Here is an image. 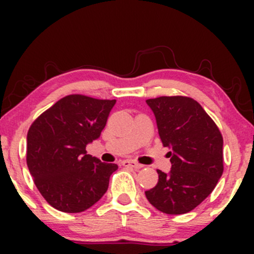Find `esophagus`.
Masks as SVG:
<instances>
[{"mask_svg": "<svg viewBox=\"0 0 254 254\" xmlns=\"http://www.w3.org/2000/svg\"><path fill=\"white\" fill-rule=\"evenodd\" d=\"M123 166H125V167H132L135 168V170H139V168L143 167V165L138 164V162H135V161H131V160H124Z\"/></svg>", "mask_w": 254, "mask_h": 254, "instance_id": "1", "label": "esophagus"}]
</instances>
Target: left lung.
Here are the masks:
<instances>
[{
    "label": "left lung",
    "instance_id": "8db88e82",
    "mask_svg": "<svg viewBox=\"0 0 254 254\" xmlns=\"http://www.w3.org/2000/svg\"><path fill=\"white\" fill-rule=\"evenodd\" d=\"M172 168L157 171L155 188L145 197L157 210L186 214L211 193L223 173V138L203 107L188 97L148 99Z\"/></svg>",
    "mask_w": 254,
    "mask_h": 254
}]
</instances>
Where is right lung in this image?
I'll return each instance as SVG.
<instances>
[{"label":"right lung","mask_w":254,"mask_h":254,"mask_svg":"<svg viewBox=\"0 0 254 254\" xmlns=\"http://www.w3.org/2000/svg\"><path fill=\"white\" fill-rule=\"evenodd\" d=\"M116 100L72 94L58 100L27 132V167L45 200L63 212L87 210L104 196L116 164L89 155Z\"/></svg>","instance_id":"1"}]
</instances>
